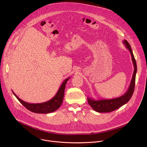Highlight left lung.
<instances>
[{"label":"left lung","mask_w":147,"mask_h":147,"mask_svg":"<svg viewBox=\"0 0 147 147\" xmlns=\"http://www.w3.org/2000/svg\"><path fill=\"white\" fill-rule=\"evenodd\" d=\"M123 42L125 45L126 48L130 52V54L131 56V59L133 61V63L134 68L130 86L126 92H125L124 95H121V96L116 98L110 99L95 100L94 99L88 97L87 100L89 105L94 111H95L97 112L107 113V112H111L115 110H116L120 107L124 105V104L127 103L133 94L134 87H135L136 76V73L137 70V64H136V61L134 56L133 55L130 45L126 40H124L123 41Z\"/></svg>","instance_id":"1"}]
</instances>
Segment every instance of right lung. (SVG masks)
Wrapping results in <instances>:
<instances>
[{
    "label": "right lung",
    "mask_w": 147,
    "mask_h": 147,
    "mask_svg": "<svg viewBox=\"0 0 147 147\" xmlns=\"http://www.w3.org/2000/svg\"><path fill=\"white\" fill-rule=\"evenodd\" d=\"M70 77L66 78L62 83L56 94L49 100L40 103H30L20 99L13 91V94L23 106L28 110L36 113H49L58 109L63 100L66 82Z\"/></svg>",
    "instance_id": "add662e5"
}]
</instances>
